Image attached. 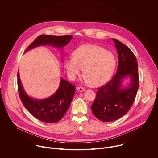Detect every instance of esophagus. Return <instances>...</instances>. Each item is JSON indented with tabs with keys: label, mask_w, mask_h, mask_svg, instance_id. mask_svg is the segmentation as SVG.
<instances>
[{
	"label": "esophagus",
	"mask_w": 158,
	"mask_h": 158,
	"mask_svg": "<svg viewBox=\"0 0 158 158\" xmlns=\"http://www.w3.org/2000/svg\"><path fill=\"white\" fill-rule=\"evenodd\" d=\"M77 91H79V92H83V91H85V89L82 87H78L77 88Z\"/></svg>",
	"instance_id": "1"
}]
</instances>
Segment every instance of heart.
<instances>
[{
	"instance_id": "heart-1",
	"label": "heart",
	"mask_w": 158,
	"mask_h": 158,
	"mask_svg": "<svg viewBox=\"0 0 158 158\" xmlns=\"http://www.w3.org/2000/svg\"><path fill=\"white\" fill-rule=\"evenodd\" d=\"M116 66V59L112 53L95 44H85L78 48L73 57L67 58L64 62L67 73L71 80H74L81 73L85 76V82L93 86L105 83L113 74Z\"/></svg>"
}]
</instances>
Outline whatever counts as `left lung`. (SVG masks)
Segmentation results:
<instances>
[{
  "instance_id": "1",
  "label": "left lung",
  "mask_w": 158,
  "mask_h": 158,
  "mask_svg": "<svg viewBox=\"0 0 158 158\" xmlns=\"http://www.w3.org/2000/svg\"><path fill=\"white\" fill-rule=\"evenodd\" d=\"M112 40L119 57L117 73L109 82L98 89L91 106L94 115L104 122L116 121L127 113L134 102L139 84L136 56L124 44ZM125 77H130L131 82L122 88L121 82Z\"/></svg>"
}]
</instances>
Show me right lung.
Masks as SVG:
<instances>
[{"label": "right lung", "mask_w": 158, "mask_h": 158, "mask_svg": "<svg viewBox=\"0 0 158 158\" xmlns=\"http://www.w3.org/2000/svg\"><path fill=\"white\" fill-rule=\"evenodd\" d=\"M72 39V35H40L29 45L25 52L43 45H49L62 49ZM17 85L19 96L24 107L36 119L46 123H56L64 117L70 106L76 89L75 85L61 79L58 89L52 96L47 99L38 100L30 98L26 93L22 87L19 73Z\"/></svg>", "instance_id": "right-lung-1"}]
</instances>
